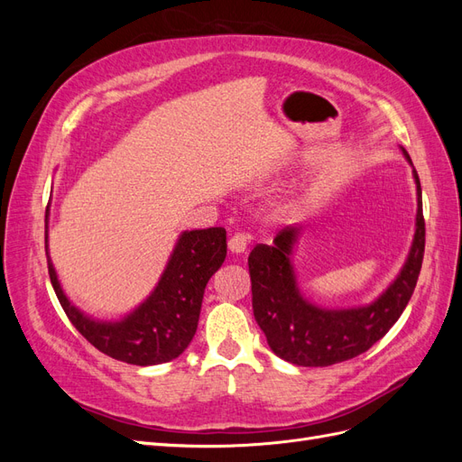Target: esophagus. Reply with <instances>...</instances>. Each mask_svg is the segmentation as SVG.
I'll return each instance as SVG.
<instances>
[{
	"mask_svg": "<svg viewBox=\"0 0 462 462\" xmlns=\"http://www.w3.org/2000/svg\"><path fill=\"white\" fill-rule=\"evenodd\" d=\"M227 245L233 254H243L248 246V236L245 233H235Z\"/></svg>",
	"mask_w": 462,
	"mask_h": 462,
	"instance_id": "1",
	"label": "esophagus"
}]
</instances>
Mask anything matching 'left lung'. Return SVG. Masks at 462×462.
Instances as JSON below:
<instances>
[{
	"label": "left lung",
	"mask_w": 462,
	"mask_h": 462,
	"mask_svg": "<svg viewBox=\"0 0 462 462\" xmlns=\"http://www.w3.org/2000/svg\"><path fill=\"white\" fill-rule=\"evenodd\" d=\"M402 156L411 162L409 152ZM416 183V229L407 262L380 297L358 309H321L306 299L291 263L300 227L287 226L273 245H256L248 256L253 282V310L272 351L297 366H331L355 358L380 341L401 318L420 275L426 226L422 216L420 179Z\"/></svg>",
	"instance_id": "obj_1"
}]
</instances>
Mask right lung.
Listing matches in <instances>:
<instances>
[{
  "label": "right lung",
  "instance_id": "obj_1",
  "mask_svg": "<svg viewBox=\"0 0 462 462\" xmlns=\"http://www.w3.org/2000/svg\"><path fill=\"white\" fill-rule=\"evenodd\" d=\"M48 273L55 295L71 324L97 351L136 366L163 365L177 358L199 328L204 289L227 256V233L223 227L183 231L150 297L119 321H100L80 312L65 297L48 254Z\"/></svg>",
  "mask_w": 462,
  "mask_h": 462
}]
</instances>
